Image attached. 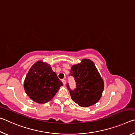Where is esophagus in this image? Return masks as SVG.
I'll return each instance as SVG.
<instances>
[{"instance_id": "obj_1", "label": "esophagus", "mask_w": 135, "mask_h": 135, "mask_svg": "<svg viewBox=\"0 0 135 135\" xmlns=\"http://www.w3.org/2000/svg\"><path fill=\"white\" fill-rule=\"evenodd\" d=\"M62 82L63 83V84H64V85L66 84V80H65V79H62Z\"/></svg>"}]
</instances>
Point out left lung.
Segmentation results:
<instances>
[{
    "label": "left lung",
    "instance_id": "obj_1",
    "mask_svg": "<svg viewBox=\"0 0 135 135\" xmlns=\"http://www.w3.org/2000/svg\"><path fill=\"white\" fill-rule=\"evenodd\" d=\"M70 76L74 77L76 88L71 89L69 83L67 87L72 100L79 106L88 107L95 104L101 98L104 90V81L95 65L89 59L73 65Z\"/></svg>",
    "mask_w": 135,
    "mask_h": 135
}]
</instances>
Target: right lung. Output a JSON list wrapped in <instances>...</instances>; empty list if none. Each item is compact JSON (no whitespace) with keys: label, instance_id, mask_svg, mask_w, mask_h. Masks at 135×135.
<instances>
[{"label":"right lung","instance_id":"obj_1","mask_svg":"<svg viewBox=\"0 0 135 135\" xmlns=\"http://www.w3.org/2000/svg\"><path fill=\"white\" fill-rule=\"evenodd\" d=\"M62 84L49 65L37 62L27 73L24 88L32 100L44 104L53 98Z\"/></svg>","mask_w":135,"mask_h":135}]
</instances>
